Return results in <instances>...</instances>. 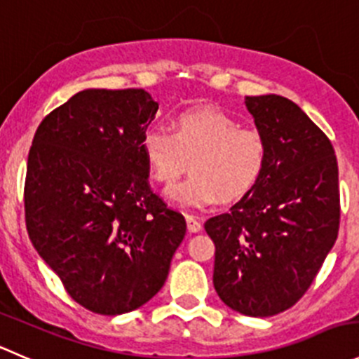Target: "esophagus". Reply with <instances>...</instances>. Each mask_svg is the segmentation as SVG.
<instances>
[{
    "label": "esophagus",
    "mask_w": 359,
    "mask_h": 359,
    "mask_svg": "<svg viewBox=\"0 0 359 359\" xmlns=\"http://www.w3.org/2000/svg\"><path fill=\"white\" fill-rule=\"evenodd\" d=\"M184 218H187V226H188V230H190V232H198V230L202 229L201 222H198V219L195 218L194 215H187Z\"/></svg>",
    "instance_id": "34e87169"
}]
</instances>
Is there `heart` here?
Segmentation results:
<instances>
[{"label": "heart", "mask_w": 359, "mask_h": 359, "mask_svg": "<svg viewBox=\"0 0 359 359\" xmlns=\"http://www.w3.org/2000/svg\"><path fill=\"white\" fill-rule=\"evenodd\" d=\"M141 151L154 180L162 184L175 183L190 161L191 175L168 190V197L184 208H202L216 197L241 198L258 183L269 161L262 130L241 127L211 106L181 111L172 120V130L148 127Z\"/></svg>", "instance_id": "heart-1"}]
</instances>
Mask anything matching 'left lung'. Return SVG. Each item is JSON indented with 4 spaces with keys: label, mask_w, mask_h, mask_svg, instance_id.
I'll return each mask as SVG.
<instances>
[{
    "label": "left lung",
    "mask_w": 359,
    "mask_h": 359,
    "mask_svg": "<svg viewBox=\"0 0 359 359\" xmlns=\"http://www.w3.org/2000/svg\"><path fill=\"white\" fill-rule=\"evenodd\" d=\"M269 143L258 183L204 223L215 243L212 283L233 311L269 318L293 307L333 248L339 168L326 134L283 95L246 97Z\"/></svg>",
    "instance_id": "1"
}]
</instances>
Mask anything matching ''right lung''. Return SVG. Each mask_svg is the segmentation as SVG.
I'll list each match as a JSON object with an SVG mask.
<instances>
[{"mask_svg": "<svg viewBox=\"0 0 359 359\" xmlns=\"http://www.w3.org/2000/svg\"><path fill=\"white\" fill-rule=\"evenodd\" d=\"M157 109L143 88H87L41 120L29 150L31 243L95 314L130 312L157 295L187 232L148 181L141 137Z\"/></svg>", "mask_w": 359, "mask_h": 359, "instance_id": "obj_1", "label": "right lung"}]
</instances>
